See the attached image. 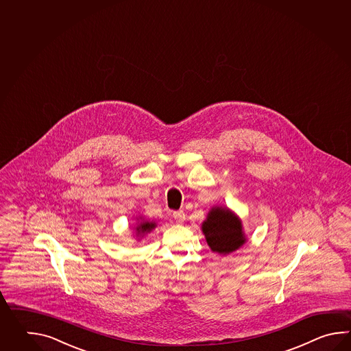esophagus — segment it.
<instances>
[{
  "label": "esophagus",
  "mask_w": 351,
  "mask_h": 351,
  "mask_svg": "<svg viewBox=\"0 0 351 351\" xmlns=\"http://www.w3.org/2000/svg\"><path fill=\"white\" fill-rule=\"evenodd\" d=\"M173 218H174V221H176L177 223L182 224L184 222V219H186V215H184L183 210H177V212L173 213Z\"/></svg>",
  "instance_id": "esophagus-1"
}]
</instances>
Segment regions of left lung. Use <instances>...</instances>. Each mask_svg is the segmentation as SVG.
Listing matches in <instances>:
<instances>
[{"label":"left lung","mask_w":351,"mask_h":351,"mask_svg":"<svg viewBox=\"0 0 351 351\" xmlns=\"http://www.w3.org/2000/svg\"><path fill=\"white\" fill-rule=\"evenodd\" d=\"M201 230L209 248L218 254H232L247 242L241 218L224 206L209 209Z\"/></svg>","instance_id":"1"}]
</instances>
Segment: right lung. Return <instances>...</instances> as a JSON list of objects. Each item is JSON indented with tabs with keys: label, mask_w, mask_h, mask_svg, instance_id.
Returning a JSON list of instances; mask_svg holds the SVG:
<instances>
[{
	"label": "right lung",
	"mask_w": 351,
	"mask_h": 351,
	"mask_svg": "<svg viewBox=\"0 0 351 351\" xmlns=\"http://www.w3.org/2000/svg\"><path fill=\"white\" fill-rule=\"evenodd\" d=\"M134 227H133V236L136 237L138 241L144 239L148 233L153 231L157 227V222L156 221H150V219H145L143 216H138L135 218Z\"/></svg>",
	"instance_id": "obj_1"
}]
</instances>
